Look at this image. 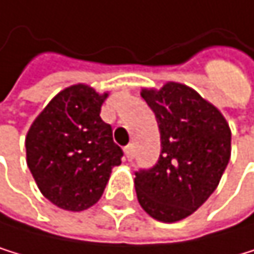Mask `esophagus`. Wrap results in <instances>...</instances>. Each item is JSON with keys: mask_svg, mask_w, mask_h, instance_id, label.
I'll list each match as a JSON object with an SVG mask.
<instances>
[{"mask_svg": "<svg viewBox=\"0 0 254 254\" xmlns=\"http://www.w3.org/2000/svg\"><path fill=\"white\" fill-rule=\"evenodd\" d=\"M132 152H134V146H132V143H129L128 146H125V154H126V157H128V160H131V159H132Z\"/></svg>", "mask_w": 254, "mask_h": 254, "instance_id": "34e87169", "label": "esophagus"}]
</instances>
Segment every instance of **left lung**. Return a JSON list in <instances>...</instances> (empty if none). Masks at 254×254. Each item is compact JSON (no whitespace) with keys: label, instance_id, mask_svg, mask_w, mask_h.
Returning a JSON list of instances; mask_svg holds the SVG:
<instances>
[{"label":"left lung","instance_id":"left-lung-1","mask_svg":"<svg viewBox=\"0 0 254 254\" xmlns=\"http://www.w3.org/2000/svg\"><path fill=\"white\" fill-rule=\"evenodd\" d=\"M142 97L159 125L160 156L154 166L135 171L137 199L157 221L176 222L217 188L230 160L231 132L221 112L185 84L143 89Z\"/></svg>","mask_w":254,"mask_h":254}]
</instances>
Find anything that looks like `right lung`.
<instances>
[{
    "mask_svg": "<svg viewBox=\"0 0 254 254\" xmlns=\"http://www.w3.org/2000/svg\"><path fill=\"white\" fill-rule=\"evenodd\" d=\"M86 84L57 94L26 137L27 166L46 199L63 210L83 211L102 197L123 151L111 125L100 117L103 100Z\"/></svg>",
    "mask_w": 254,
    "mask_h": 254,
    "instance_id": "add662e5",
    "label": "right lung"
}]
</instances>
